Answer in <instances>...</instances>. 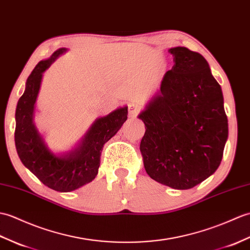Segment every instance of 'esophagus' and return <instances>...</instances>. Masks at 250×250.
I'll return each instance as SVG.
<instances>
[{"label": "esophagus", "mask_w": 250, "mask_h": 250, "mask_svg": "<svg viewBox=\"0 0 250 250\" xmlns=\"http://www.w3.org/2000/svg\"><path fill=\"white\" fill-rule=\"evenodd\" d=\"M139 112V105L137 103H130L129 104V115L132 117H135V116Z\"/></svg>", "instance_id": "1"}]
</instances>
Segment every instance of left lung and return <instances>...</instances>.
Masks as SVG:
<instances>
[{
	"label": "left lung",
	"mask_w": 250,
	"mask_h": 250,
	"mask_svg": "<svg viewBox=\"0 0 250 250\" xmlns=\"http://www.w3.org/2000/svg\"><path fill=\"white\" fill-rule=\"evenodd\" d=\"M175 65L137 117L150 178L175 189L196 187L216 171L228 139L222 87L208 62L185 46L168 50Z\"/></svg>",
	"instance_id": "obj_1"
}]
</instances>
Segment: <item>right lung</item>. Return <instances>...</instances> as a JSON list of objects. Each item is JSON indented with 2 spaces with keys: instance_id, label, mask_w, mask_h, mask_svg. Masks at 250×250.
<instances>
[{
  "instance_id": "obj_1",
  "label": "right lung",
  "mask_w": 250,
  "mask_h": 250,
  "mask_svg": "<svg viewBox=\"0 0 250 250\" xmlns=\"http://www.w3.org/2000/svg\"><path fill=\"white\" fill-rule=\"evenodd\" d=\"M69 51L57 49L37 63L26 80L25 90L16 108L15 144L19 158L45 187L68 193L88 184L98 175L104 144L116 135L127 119V106H120L97 118L82 138L67 151H54L34 123L35 104L44 71Z\"/></svg>"
}]
</instances>
